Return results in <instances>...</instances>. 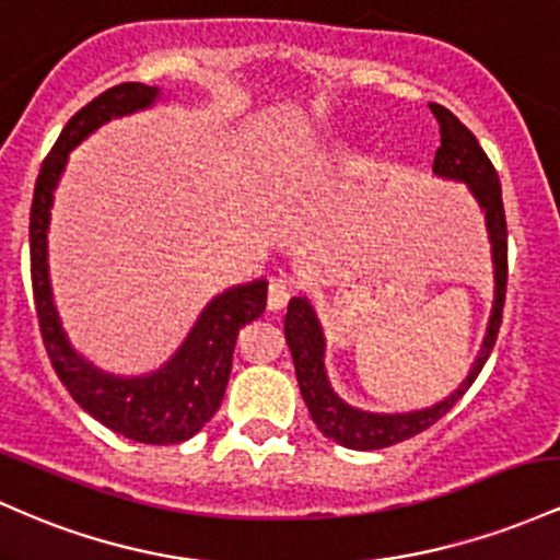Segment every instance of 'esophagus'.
Here are the masks:
<instances>
[{
  "label": "esophagus",
  "instance_id": "esophagus-1",
  "mask_svg": "<svg viewBox=\"0 0 560 560\" xmlns=\"http://www.w3.org/2000/svg\"><path fill=\"white\" fill-rule=\"evenodd\" d=\"M290 298H292V287L287 284V281H281V279L270 281V287H268V311L287 308Z\"/></svg>",
  "mask_w": 560,
  "mask_h": 560
}]
</instances>
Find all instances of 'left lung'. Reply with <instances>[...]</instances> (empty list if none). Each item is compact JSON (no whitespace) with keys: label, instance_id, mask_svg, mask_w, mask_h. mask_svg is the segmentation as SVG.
I'll use <instances>...</instances> for the list:
<instances>
[{"label":"left lung","instance_id":"8db88e82","mask_svg":"<svg viewBox=\"0 0 560 560\" xmlns=\"http://www.w3.org/2000/svg\"><path fill=\"white\" fill-rule=\"evenodd\" d=\"M435 121L441 127V145L435 151L433 170L444 177L454 180H465L476 194L478 205L487 212V225L491 244H494V270H497V300L494 313L489 322V335L483 340L481 353H478L476 364L468 374L457 393H452L446 401L435 404V407L422 411H409V415H370V411H359L348 404H342L329 388L327 374H324V335L316 322V313L308 305V300L294 298L290 300L284 318L287 342H290L294 372H298L300 393H303L305 407L311 411V420L316 422L318 430L331 441L348 450H385V446L401 444V441L415 439L417 433L428 430L430 425L441 420L459 398L468 393L476 383L487 364L491 348H494L497 335H500L502 308H505V290H508V220L505 205H502V186L500 175H497L494 164L487 156V151L478 145L476 135H472L450 108L430 103Z\"/></svg>","mask_w":560,"mask_h":560}]
</instances>
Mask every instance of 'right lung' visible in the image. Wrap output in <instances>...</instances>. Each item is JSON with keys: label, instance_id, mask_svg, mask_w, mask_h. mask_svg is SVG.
Returning <instances> with one entry per match:
<instances>
[{"label": "right lung", "instance_id": "add662e5", "mask_svg": "<svg viewBox=\"0 0 560 560\" xmlns=\"http://www.w3.org/2000/svg\"><path fill=\"white\" fill-rule=\"evenodd\" d=\"M156 95V88L125 82L92 97L88 106L71 116L36 177L28 238L36 318H39L42 340H45V350L60 383L66 385L79 407L90 411L97 422H103L114 433L140 441V444L164 446L180 444L199 433L220 409L231 377L238 331L266 311V281L236 287V290L212 300L188 340L162 372L151 374V377L119 380L92 370L88 361L73 353L63 329H60L50 294V279H47V223H50L52 190L63 172L69 151L110 116L151 106Z\"/></svg>", "mask_w": 560, "mask_h": 560}]
</instances>
